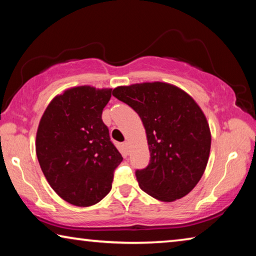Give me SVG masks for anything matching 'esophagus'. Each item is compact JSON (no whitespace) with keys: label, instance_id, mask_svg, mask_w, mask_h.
<instances>
[{"label":"esophagus","instance_id":"1","mask_svg":"<svg viewBox=\"0 0 256 256\" xmlns=\"http://www.w3.org/2000/svg\"><path fill=\"white\" fill-rule=\"evenodd\" d=\"M123 146H124L125 150H126V152H128V149H130V144H128V141H125V142L123 144Z\"/></svg>","mask_w":256,"mask_h":256}]
</instances>
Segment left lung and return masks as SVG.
Masks as SVG:
<instances>
[{
  "label": "left lung",
  "mask_w": 256,
  "mask_h": 256,
  "mask_svg": "<svg viewBox=\"0 0 256 256\" xmlns=\"http://www.w3.org/2000/svg\"><path fill=\"white\" fill-rule=\"evenodd\" d=\"M112 96L134 109L147 134L149 165L136 172L140 188L166 202L188 194L210 157L212 138L202 108L182 88L165 82L117 86Z\"/></svg>",
  "instance_id": "left-lung-1"
}]
</instances>
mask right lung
Wrapping results in <instances>:
<instances>
[{"instance_id":"right-lung-1","label":"right lung","mask_w":256,"mask_h":256,"mask_svg":"<svg viewBox=\"0 0 256 256\" xmlns=\"http://www.w3.org/2000/svg\"><path fill=\"white\" fill-rule=\"evenodd\" d=\"M112 88L80 85L48 104L36 132V156L48 184L72 205L88 208L110 192L123 157L101 120Z\"/></svg>"}]
</instances>
